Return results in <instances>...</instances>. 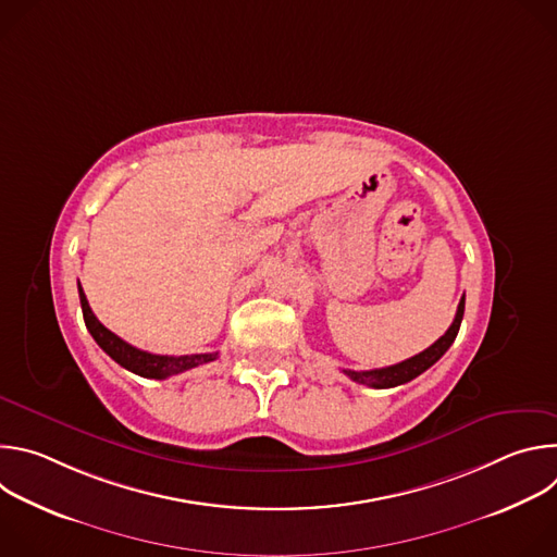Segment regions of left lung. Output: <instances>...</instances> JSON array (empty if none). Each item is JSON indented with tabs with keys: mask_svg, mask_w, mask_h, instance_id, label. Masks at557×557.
Returning <instances> with one entry per match:
<instances>
[{
	"mask_svg": "<svg viewBox=\"0 0 557 557\" xmlns=\"http://www.w3.org/2000/svg\"><path fill=\"white\" fill-rule=\"evenodd\" d=\"M462 312H465V295L460 297V304H458V310H456V317L451 326L447 329V333L436 339L430 348H425L423 352L401 361V363H394V366H387V368H376V370H344V374H348L352 381L361 383V385H370V387H396V385H404L412 379H417L421 372H425L430 366H434L445 352L447 348L454 344L456 335H458V329H460V322H462Z\"/></svg>",
	"mask_w": 557,
	"mask_h": 557,
	"instance_id": "obj_1",
	"label": "left lung"
}]
</instances>
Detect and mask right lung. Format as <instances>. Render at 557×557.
I'll return each instance as SVG.
<instances>
[{
    "label": "right lung",
    "mask_w": 557,
    "mask_h": 557,
    "mask_svg": "<svg viewBox=\"0 0 557 557\" xmlns=\"http://www.w3.org/2000/svg\"><path fill=\"white\" fill-rule=\"evenodd\" d=\"M78 299H82V310H84V320L86 326L90 331V335L95 337V342L103 348V352H108L119 366H123L125 370L145 376V379H168L174 374H181L185 370H191L196 366L209 363L218 357V352H202V355H181V357H170V355H151L145 352L140 348L129 346L127 342H123L121 337H116L112 331H108L90 308L88 297L78 284Z\"/></svg>",
    "instance_id": "obj_1"
}]
</instances>
